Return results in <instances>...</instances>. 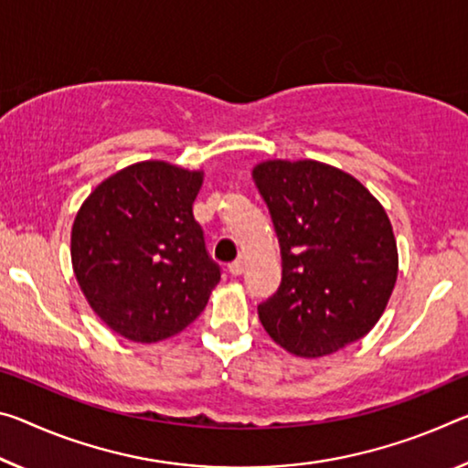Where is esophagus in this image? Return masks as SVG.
<instances>
[{
  "mask_svg": "<svg viewBox=\"0 0 468 468\" xmlns=\"http://www.w3.org/2000/svg\"><path fill=\"white\" fill-rule=\"evenodd\" d=\"M229 272H231L233 277H239V274L243 272V262L241 261H235V262L229 264Z\"/></svg>",
  "mask_w": 468,
  "mask_h": 468,
  "instance_id": "obj_1",
  "label": "esophagus"
}]
</instances>
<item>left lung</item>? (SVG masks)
<instances>
[{"mask_svg":"<svg viewBox=\"0 0 468 468\" xmlns=\"http://www.w3.org/2000/svg\"><path fill=\"white\" fill-rule=\"evenodd\" d=\"M279 237L283 279L258 306L287 352L318 358L367 335L398 279V248L383 206L352 175L316 160L254 168Z\"/></svg>","mask_w":468,"mask_h":468,"instance_id":"obj_1","label":"left lung"}]
</instances>
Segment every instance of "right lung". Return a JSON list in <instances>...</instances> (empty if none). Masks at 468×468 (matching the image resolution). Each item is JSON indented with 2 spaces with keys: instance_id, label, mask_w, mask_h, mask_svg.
I'll list each match as a JSON object with an SVG mask.
<instances>
[{
  "instance_id": "add662e5",
  "label": "right lung",
  "mask_w": 468,
  "mask_h": 468,
  "mask_svg": "<svg viewBox=\"0 0 468 468\" xmlns=\"http://www.w3.org/2000/svg\"><path fill=\"white\" fill-rule=\"evenodd\" d=\"M202 170L137 162L108 176L77 212L72 269L89 306L118 335L154 344L202 314L220 266L194 218Z\"/></svg>"
}]
</instances>
